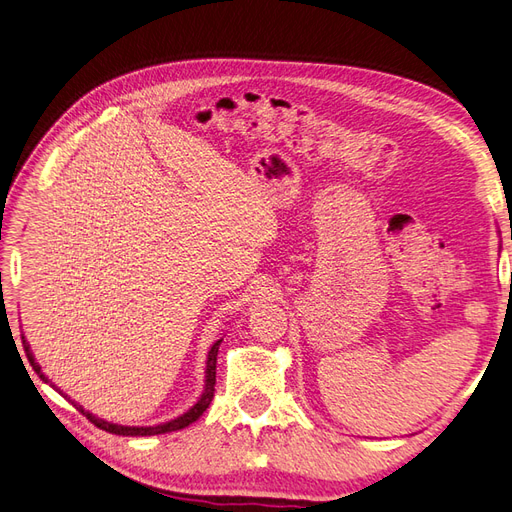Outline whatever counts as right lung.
Wrapping results in <instances>:
<instances>
[{
    "mask_svg": "<svg viewBox=\"0 0 512 512\" xmlns=\"http://www.w3.org/2000/svg\"><path fill=\"white\" fill-rule=\"evenodd\" d=\"M21 340H23V349H25V355H27V359H30V364H32V368L36 370V375L40 377V379H45V375L43 372H40V366L36 364V359H34V355H32V351H30V344L25 342V338L21 336ZM219 344H222V340H217L213 347H211V351H209V362H206V388H204V394H202V398L198 400L196 405H193L187 413H183L181 418H176V420H172V422H165V424H159V426H118V424H112V422H105V420H99V418H94L92 413H88L84 407H77L81 413H84V416L94 424V426H99V428H103V431H107V433H114V435H127V437H137V435H161V433H172V431H181V428H185V426H189L191 422H196L202 413L206 411V407L211 405V400H213V396H215V368H217V349H219ZM62 394V392H60Z\"/></svg>",
    "mask_w": 512,
    "mask_h": 512,
    "instance_id": "add662e5",
    "label": "right lung"
}]
</instances>
